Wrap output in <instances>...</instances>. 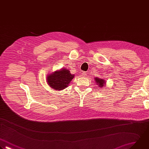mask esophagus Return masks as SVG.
<instances>
[{
	"instance_id": "obj_1",
	"label": "esophagus",
	"mask_w": 149,
	"mask_h": 149,
	"mask_svg": "<svg viewBox=\"0 0 149 149\" xmlns=\"http://www.w3.org/2000/svg\"><path fill=\"white\" fill-rule=\"evenodd\" d=\"M81 75H82L83 77H86V76H87V74H86V72H83V73H81Z\"/></svg>"
}]
</instances>
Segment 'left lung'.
Listing matches in <instances>:
<instances>
[{"mask_svg":"<svg viewBox=\"0 0 149 149\" xmlns=\"http://www.w3.org/2000/svg\"><path fill=\"white\" fill-rule=\"evenodd\" d=\"M95 80L96 83H97V85L100 87H103L105 84V80L98 77H95Z\"/></svg>","mask_w":149,"mask_h":149,"instance_id":"left-lung-1","label":"left lung"}]
</instances>
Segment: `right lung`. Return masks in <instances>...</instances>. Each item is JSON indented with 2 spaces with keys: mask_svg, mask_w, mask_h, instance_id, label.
Returning <instances> with one entry per match:
<instances>
[{
  "mask_svg": "<svg viewBox=\"0 0 149 149\" xmlns=\"http://www.w3.org/2000/svg\"><path fill=\"white\" fill-rule=\"evenodd\" d=\"M74 76V74H71L68 69H62L48 74L47 77V80L51 88L61 90L68 87Z\"/></svg>",
  "mask_w": 149,
  "mask_h": 149,
  "instance_id": "obj_1",
  "label": "right lung"
}]
</instances>
